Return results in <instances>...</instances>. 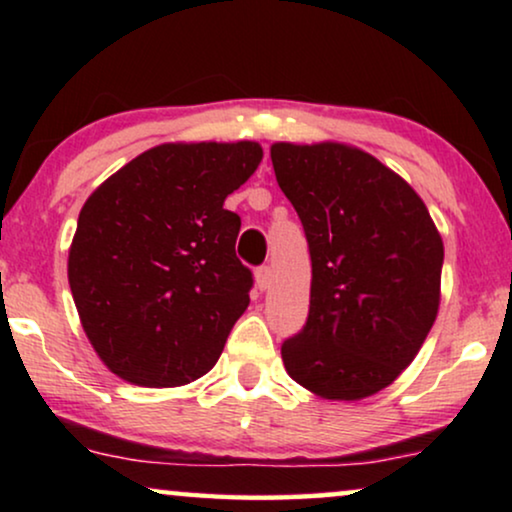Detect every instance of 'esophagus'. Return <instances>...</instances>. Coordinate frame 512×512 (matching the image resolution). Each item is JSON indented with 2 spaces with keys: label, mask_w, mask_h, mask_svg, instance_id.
Here are the masks:
<instances>
[{
  "label": "esophagus",
  "mask_w": 512,
  "mask_h": 512,
  "mask_svg": "<svg viewBox=\"0 0 512 512\" xmlns=\"http://www.w3.org/2000/svg\"><path fill=\"white\" fill-rule=\"evenodd\" d=\"M270 282H272V270L268 265H263V268L256 270V286L261 291H268L270 289Z\"/></svg>",
  "instance_id": "34e87169"
}]
</instances>
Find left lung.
<instances>
[{
	"mask_svg": "<svg viewBox=\"0 0 512 512\" xmlns=\"http://www.w3.org/2000/svg\"><path fill=\"white\" fill-rule=\"evenodd\" d=\"M303 221L310 312L282 345L291 380L326 401H361L415 361L440 307L443 237L415 188L345 142L270 146Z\"/></svg>",
	"mask_w": 512,
	"mask_h": 512,
	"instance_id": "left-lung-1",
	"label": "left lung"
}]
</instances>
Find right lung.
Here are the masks:
<instances>
[{
	"label": "right lung",
	"mask_w": 512,
	"mask_h": 512,
	"mask_svg": "<svg viewBox=\"0 0 512 512\" xmlns=\"http://www.w3.org/2000/svg\"><path fill=\"white\" fill-rule=\"evenodd\" d=\"M263 160L258 142H167L83 202L67 277L83 333L137 387H184L219 361L249 305L240 216L223 209Z\"/></svg>",
	"instance_id": "obj_1"
}]
</instances>
